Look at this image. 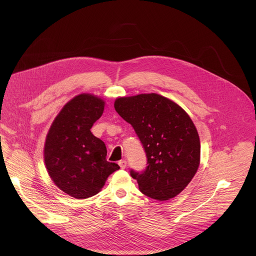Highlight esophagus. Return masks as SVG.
<instances>
[{"label":"esophagus","mask_w":256,"mask_h":256,"mask_svg":"<svg viewBox=\"0 0 256 256\" xmlns=\"http://www.w3.org/2000/svg\"><path fill=\"white\" fill-rule=\"evenodd\" d=\"M118 165L122 169H124L126 167V160H120V161H118Z\"/></svg>","instance_id":"34e87169"}]
</instances>
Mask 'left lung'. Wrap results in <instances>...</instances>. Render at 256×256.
I'll list each match as a JSON object with an SVG mask.
<instances>
[{
  "instance_id": "1",
  "label": "left lung",
  "mask_w": 256,
  "mask_h": 256,
  "mask_svg": "<svg viewBox=\"0 0 256 256\" xmlns=\"http://www.w3.org/2000/svg\"><path fill=\"white\" fill-rule=\"evenodd\" d=\"M114 108L132 124L147 156L144 171L130 170L140 192L158 200L176 196L200 166V136L190 116L156 93L120 97Z\"/></svg>"
}]
</instances>
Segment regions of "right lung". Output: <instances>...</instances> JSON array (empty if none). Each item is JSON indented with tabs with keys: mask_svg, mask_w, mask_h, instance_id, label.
Wrapping results in <instances>:
<instances>
[{
	"mask_svg": "<svg viewBox=\"0 0 256 256\" xmlns=\"http://www.w3.org/2000/svg\"><path fill=\"white\" fill-rule=\"evenodd\" d=\"M105 102L92 94L70 100L54 118L44 144V162L54 184L78 198L97 194L107 177L120 169L106 160L105 144L91 132Z\"/></svg>",
	"mask_w": 256,
	"mask_h": 256,
	"instance_id": "1",
	"label": "right lung"
}]
</instances>
